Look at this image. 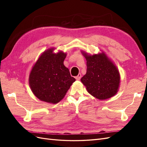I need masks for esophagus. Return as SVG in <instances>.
<instances>
[{
    "instance_id": "obj_1",
    "label": "esophagus",
    "mask_w": 147,
    "mask_h": 147,
    "mask_svg": "<svg viewBox=\"0 0 147 147\" xmlns=\"http://www.w3.org/2000/svg\"><path fill=\"white\" fill-rule=\"evenodd\" d=\"M82 78V74H79L77 76L75 77V78H76L77 80H80V78Z\"/></svg>"
}]
</instances>
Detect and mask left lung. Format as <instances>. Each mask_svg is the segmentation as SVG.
Here are the masks:
<instances>
[{"mask_svg":"<svg viewBox=\"0 0 147 147\" xmlns=\"http://www.w3.org/2000/svg\"><path fill=\"white\" fill-rule=\"evenodd\" d=\"M86 60V73L81 82L87 91L99 100L114 96L118 91L120 74L117 66L103 51L90 55L82 51Z\"/></svg>","mask_w":147,"mask_h":147,"instance_id":"1","label":"left lung"}]
</instances>
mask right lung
I'll use <instances>...</instances> for the list:
<instances>
[{"label":"right lung","mask_w":147,"mask_h":147,"mask_svg":"<svg viewBox=\"0 0 147 147\" xmlns=\"http://www.w3.org/2000/svg\"><path fill=\"white\" fill-rule=\"evenodd\" d=\"M55 48L43 52L33 65L29 74V83L33 94L47 103H58L65 96L75 81L69 70L64 65L67 53L53 51Z\"/></svg>","instance_id":"add662e5"}]
</instances>
